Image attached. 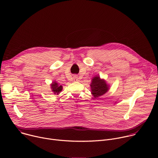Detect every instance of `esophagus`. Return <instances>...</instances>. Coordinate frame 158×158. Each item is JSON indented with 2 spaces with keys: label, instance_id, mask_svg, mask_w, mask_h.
Segmentation results:
<instances>
[{
  "label": "esophagus",
  "instance_id": "1",
  "mask_svg": "<svg viewBox=\"0 0 158 158\" xmlns=\"http://www.w3.org/2000/svg\"><path fill=\"white\" fill-rule=\"evenodd\" d=\"M73 79H74V81H79V78H78V77L76 76H74Z\"/></svg>",
  "mask_w": 158,
  "mask_h": 158
}]
</instances>
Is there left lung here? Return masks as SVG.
<instances>
[{"mask_svg":"<svg viewBox=\"0 0 158 158\" xmlns=\"http://www.w3.org/2000/svg\"><path fill=\"white\" fill-rule=\"evenodd\" d=\"M91 93L94 98H98L106 94L109 89V85L104 79H101L99 76L93 78L91 84Z\"/></svg>","mask_w":158,"mask_h":158,"instance_id":"8db88e82","label":"left lung"}]
</instances>
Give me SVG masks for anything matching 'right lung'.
I'll use <instances>...</instances> for the list:
<instances>
[{
  "label": "right lung",
  "instance_id": "right-lung-1",
  "mask_svg": "<svg viewBox=\"0 0 158 158\" xmlns=\"http://www.w3.org/2000/svg\"><path fill=\"white\" fill-rule=\"evenodd\" d=\"M51 88L52 89V91L54 93V94L58 95L62 90V86L59 85L58 83L56 82V81L52 82V83L51 84Z\"/></svg>",
  "mask_w": 158,
  "mask_h": 158
}]
</instances>
